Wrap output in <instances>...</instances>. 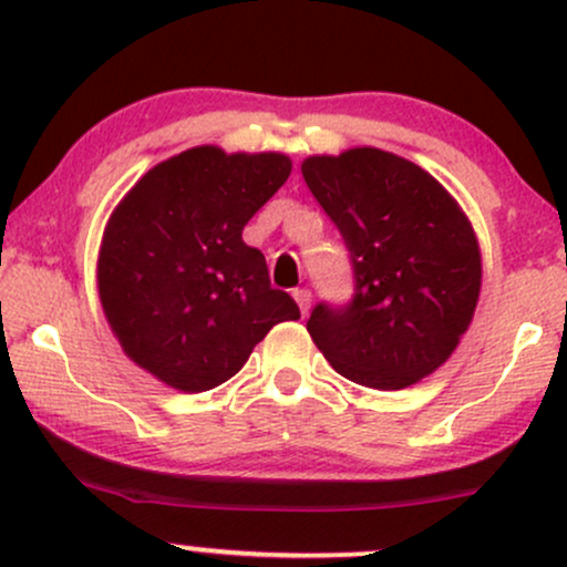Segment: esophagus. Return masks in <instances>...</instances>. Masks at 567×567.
Instances as JSON below:
<instances>
[{"mask_svg":"<svg viewBox=\"0 0 567 567\" xmlns=\"http://www.w3.org/2000/svg\"><path fill=\"white\" fill-rule=\"evenodd\" d=\"M292 298H296V303H298V309H301V315H303V317L309 315V306H311V292L306 290V288H296V290H292Z\"/></svg>","mask_w":567,"mask_h":567,"instance_id":"1","label":"esophagus"}]
</instances>
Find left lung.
I'll list each match as a JSON object with an SVG mask.
<instances>
[{
  "label": "left lung",
  "instance_id": "1",
  "mask_svg": "<svg viewBox=\"0 0 567 567\" xmlns=\"http://www.w3.org/2000/svg\"><path fill=\"white\" fill-rule=\"evenodd\" d=\"M301 171L354 275L347 303L311 309L317 349L370 389L424 379L451 357L477 306L483 269L470 220L432 175L381 148L309 157Z\"/></svg>",
  "mask_w": 567,
  "mask_h": 567
}]
</instances>
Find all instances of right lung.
I'll list each match as a JSON object with an SVG mask.
<instances>
[{
  "mask_svg": "<svg viewBox=\"0 0 567 567\" xmlns=\"http://www.w3.org/2000/svg\"><path fill=\"white\" fill-rule=\"evenodd\" d=\"M282 154L197 146L130 188L103 234L97 290L130 360L181 392H207L301 311L271 288L245 224L288 181Z\"/></svg>",
  "mask_w": 567,
  "mask_h": 567,
  "instance_id": "add662e5",
  "label": "right lung"
}]
</instances>
